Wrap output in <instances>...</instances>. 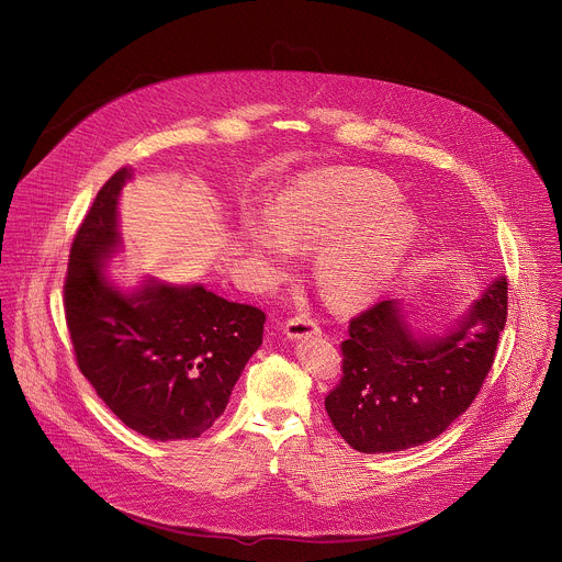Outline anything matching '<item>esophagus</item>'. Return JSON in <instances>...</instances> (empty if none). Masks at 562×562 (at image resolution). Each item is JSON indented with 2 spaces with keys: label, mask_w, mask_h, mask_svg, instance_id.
Segmentation results:
<instances>
[{
  "label": "esophagus",
  "mask_w": 562,
  "mask_h": 562,
  "mask_svg": "<svg viewBox=\"0 0 562 562\" xmlns=\"http://www.w3.org/2000/svg\"><path fill=\"white\" fill-rule=\"evenodd\" d=\"M285 334L288 338L296 340V338H307V336H318L321 334V327L318 323L307 316V314H296L292 316L288 323H285Z\"/></svg>",
  "instance_id": "1"
}]
</instances>
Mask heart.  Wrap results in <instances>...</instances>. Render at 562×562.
Instances as JSON below:
<instances>
[{
  "label": "heart",
  "instance_id": "1",
  "mask_svg": "<svg viewBox=\"0 0 562 562\" xmlns=\"http://www.w3.org/2000/svg\"><path fill=\"white\" fill-rule=\"evenodd\" d=\"M396 189L364 172L312 175L294 181L268 220H246L244 239L266 261L285 263L294 248H323L316 274L340 303L373 294L398 268L416 235Z\"/></svg>",
  "mask_w": 562,
  "mask_h": 562
}]
</instances>
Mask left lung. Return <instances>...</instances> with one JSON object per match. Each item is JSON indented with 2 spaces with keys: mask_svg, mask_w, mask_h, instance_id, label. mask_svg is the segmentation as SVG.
Masks as SVG:
<instances>
[{
  "mask_svg": "<svg viewBox=\"0 0 562 562\" xmlns=\"http://www.w3.org/2000/svg\"><path fill=\"white\" fill-rule=\"evenodd\" d=\"M508 316V283L493 281L447 336L416 338L396 301L351 318L340 383L325 396L338 434L362 453L440 436L477 396Z\"/></svg>",
  "mask_w": 562,
  "mask_h": 562,
  "instance_id": "1",
  "label": "left lung"
}]
</instances>
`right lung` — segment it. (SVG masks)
<instances>
[{
  "instance_id": "add662e5",
  "label": "right lung",
  "mask_w": 562,
  "mask_h": 562,
  "mask_svg": "<svg viewBox=\"0 0 562 562\" xmlns=\"http://www.w3.org/2000/svg\"><path fill=\"white\" fill-rule=\"evenodd\" d=\"M117 170L78 226L63 288L65 321L80 373L131 429L153 440H188L224 412L231 390L263 338L266 314L202 285L113 288L102 263L120 244Z\"/></svg>"
}]
</instances>
